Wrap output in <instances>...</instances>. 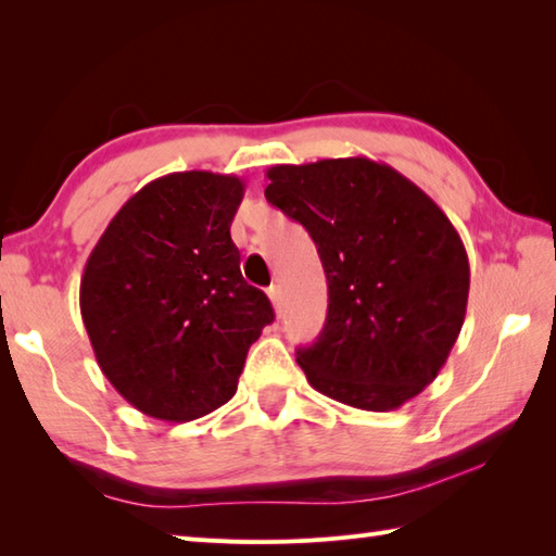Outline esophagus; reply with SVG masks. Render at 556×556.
Instances as JSON below:
<instances>
[{
    "mask_svg": "<svg viewBox=\"0 0 556 556\" xmlns=\"http://www.w3.org/2000/svg\"><path fill=\"white\" fill-rule=\"evenodd\" d=\"M266 294H268L270 304H274V309L280 314V306H282V294H280V288H278V286H270V288L266 290Z\"/></svg>",
    "mask_w": 556,
    "mask_h": 556,
    "instance_id": "34e87169",
    "label": "esophagus"
}]
</instances>
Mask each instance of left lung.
I'll use <instances>...</instances> for the list:
<instances>
[{"label":"left lung","mask_w":556,"mask_h":556,"mask_svg":"<svg viewBox=\"0 0 556 556\" xmlns=\"http://www.w3.org/2000/svg\"><path fill=\"white\" fill-rule=\"evenodd\" d=\"M266 200L309 232L328 280L320 336L298 350L312 388L392 412L445 366L468 302V256L442 208L366 156L280 164Z\"/></svg>","instance_id":"1"}]
</instances>
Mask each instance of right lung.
<instances>
[{
  "mask_svg": "<svg viewBox=\"0 0 556 556\" xmlns=\"http://www.w3.org/2000/svg\"><path fill=\"white\" fill-rule=\"evenodd\" d=\"M242 194L240 178L212 170L156 178L121 206L85 264L80 314L97 364L147 416L182 424L226 404L276 318L230 240Z\"/></svg>",
  "mask_w": 556,
  "mask_h": 556,
  "instance_id": "1",
  "label": "right lung"
}]
</instances>
